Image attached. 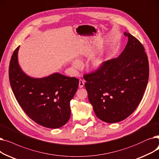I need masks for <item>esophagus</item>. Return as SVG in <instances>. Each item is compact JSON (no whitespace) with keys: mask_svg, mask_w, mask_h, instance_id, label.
<instances>
[{"mask_svg":"<svg viewBox=\"0 0 159 159\" xmlns=\"http://www.w3.org/2000/svg\"><path fill=\"white\" fill-rule=\"evenodd\" d=\"M84 84H85V81L84 80H80V81H79V87L80 88H82L83 87H84Z\"/></svg>","mask_w":159,"mask_h":159,"instance_id":"esophagus-1","label":"esophagus"}]
</instances>
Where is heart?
Wrapping results in <instances>:
<instances>
[{
    "label": "heart",
    "instance_id": "obj_1",
    "mask_svg": "<svg viewBox=\"0 0 159 159\" xmlns=\"http://www.w3.org/2000/svg\"><path fill=\"white\" fill-rule=\"evenodd\" d=\"M103 60L102 58H97L96 59L94 62H93V65L96 68V69H98V68L101 67V66L103 65ZM72 66L74 67V69L75 70H79L82 67V63L79 59H74L73 60V61L72 63Z\"/></svg>",
    "mask_w": 159,
    "mask_h": 159
}]
</instances>
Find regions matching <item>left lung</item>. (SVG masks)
<instances>
[{"instance_id":"obj_1","label":"left lung","mask_w":159,"mask_h":159,"mask_svg":"<svg viewBox=\"0 0 159 159\" xmlns=\"http://www.w3.org/2000/svg\"><path fill=\"white\" fill-rule=\"evenodd\" d=\"M118 57L103 63L97 70L84 75L90 103L96 116L107 123L122 121L141 102L149 78V63L141 43L129 33Z\"/></svg>"}]
</instances>
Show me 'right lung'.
Returning a JSON list of instances; mask_svg holds the SVG:
<instances>
[{
	"mask_svg": "<svg viewBox=\"0 0 159 159\" xmlns=\"http://www.w3.org/2000/svg\"><path fill=\"white\" fill-rule=\"evenodd\" d=\"M19 47L13 52L9 68L15 97L26 114L37 124L51 129L62 127L70 117V102L77 91L78 79L57 72L41 78L29 76L18 62Z\"/></svg>",
	"mask_w": 159,
	"mask_h": 159,
	"instance_id": "1",
	"label": "right lung"
}]
</instances>
